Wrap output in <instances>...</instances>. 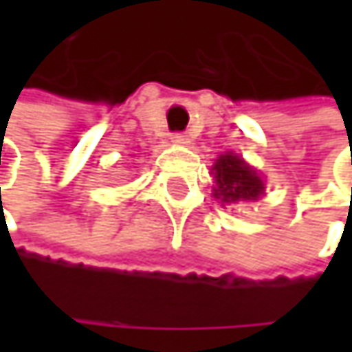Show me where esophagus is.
<instances>
[{"mask_svg": "<svg viewBox=\"0 0 352 352\" xmlns=\"http://www.w3.org/2000/svg\"><path fill=\"white\" fill-rule=\"evenodd\" d=\"M171 142H173V144H179V146H185V144H189V136H187V134H181V132H175V134L171 136Z\"/></svg>", "mask_w": 352, "mask_h": 352, "instance_id": "34e87169", "label": "esophagus"}]
</instances>
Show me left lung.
I'll use <instances>...</instances> for the list:
<instances>
[{"label":"left lung","instance_id":"8db88e82","mask_svg":"<svg viewBox=\"0 0 352 352\" xmlns=\"http://www.w3.org/2000/svg\"><path fill=\"white\" fill-rule=\"evenodd\" d=\"M212 175L216 181L214 197L220 199L222 206L254 201L265 193V183L261 175L234 153L220 155L212 167Z\"/></svg>","mask_w":352,"mask_h":352}]
</instances>
